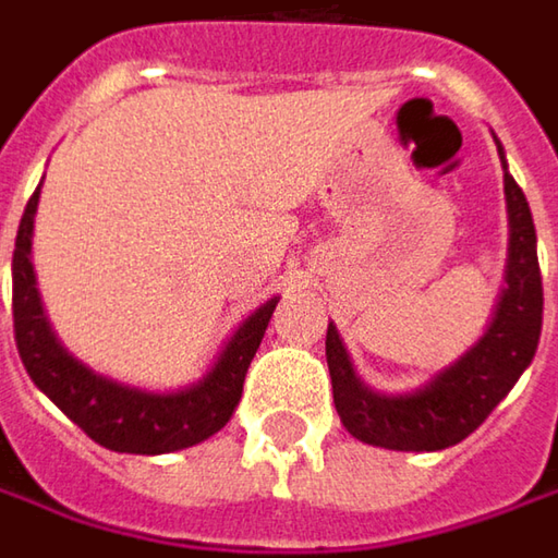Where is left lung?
<instances>
[{
    "label": "left lung",
    "instance_id": "1",
    "mask_svg": "<svg viewBox=\"0 0 558 558\" xmlns=\"http://www.w3.org/2000/svg\"><path fill=\"white\" fill-rule=\"evenodd\" d=\"M501 155V145H498ZM505 165V158H501ZM508 199V289L496 317L460 362L445 368L416 393L384 397L355 378L337 327H327V365L333 403L345 432L387 451H445L476 432L531 365L543 327V279L537 263V231L524 190L505 168Z\"/></svg>",
    "mask_w": 558,
    "mask_h": 558
}]
</instances>
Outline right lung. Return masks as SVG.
Wrapping results in <instances>:
<instances>
[{
  "instance_id": "obj_1",
  "label": "right lung",
  "mask_w": 558,
  "mask_h": 558,
  "mask_svg": "<svg viewBox=\"0 0 558 558\" xmlns=\"http://www.w3.org/2000/svg\"><path fill=\"white\" fill-rule=\"evenodd\" d=\"M40 186L24 206L12 257V320L19 355L31 380L72 418L92 441L120 454H171L193 448L225 428L231 418L251 359L257 355L259 339L269 327L276 299L257 307L241 330L225 345L219 365L186 390L178 393H145L123 387L78 365L62 349L40 307L31 266V231L37 213Z\"/></svg>"
}]
</instances>
